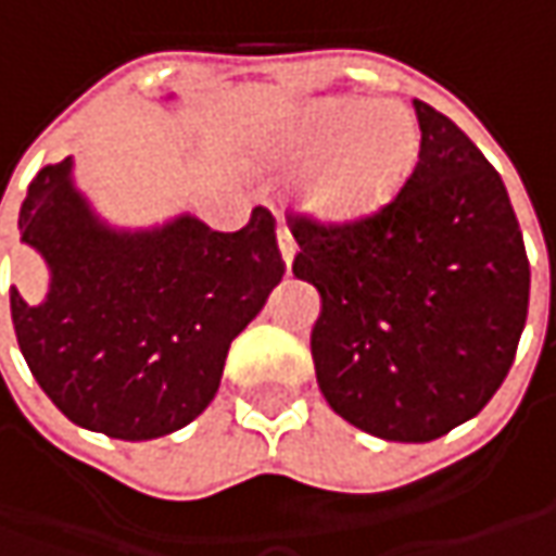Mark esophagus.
Instances as JSON below:
<instances>
[{"instance_id": "1", "label": "esophagus", "mask_w": 556, "mask_h": 556, "mask_svg": "<svg viewBox=\"0 0 556 556\" xmlns=\"http://www.w3.org/2000/svg\"><path fill=\"white\" fill-rule=\"evenodd\" d=\"M278 250H281L285 266H290V263H293V256H296V241H293V235H290L288 225H281V228H278Z\"/></svg>"}]
</instances>
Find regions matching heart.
Instances as JSON below:
<instances>
[{"instance_id":"heart-1","label":"heart","mask_w":556,"mask_h":556,"mask_svg":"<svg viewBox=\"0 0 556 556\" xmlns=\"http://www.w3.org/2000/svg\"><path fill=\"white\" fill-rule=\"evenodd\" d=\"M420 154V129L408 108L365 98H318L303 104L275 141L271 157L309 169L303 201L333 223L380 213L408 182Z\"/></svg>"}]
</instances>
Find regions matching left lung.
I'll use <instances>...</instances> for the list:
<instances>
[{"mask_svg":"<svg viewBox=\"0 0 556 556\" xmlns=\"http://www.w3.org/2000/svg\"><path fill=\"white\" fill-rule=\"evenodd\" d=\"M420 154L368 219L293 216V275L321 293L318 387L337 415L390 442H430L477 417L514 365L529 260L502 176L415 98Z\"/></svg>","mask_w":556,"mask_h":556,"instance_id":"1","label":"left lung"}]
</instances>
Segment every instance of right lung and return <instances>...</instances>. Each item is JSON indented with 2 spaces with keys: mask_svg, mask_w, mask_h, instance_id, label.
Returning a JSON list of instances; mask_svg holds the SVG:
<instances>
[{
  "mask_svg": "<svg viewBox=\"0 0 556 556\" xmlns=\"http://www.w3.org/2000/svg\"><path fill=\"white\" fill-rule=\"evenodd\" d=\"M17 228L49 268L42 303L11 288L17 346L36 383L76 427L129 442L201 415L231 340L285 275L266 206L241 231H213L191 213L114 228L74 185L71 157L36 173Z\"/></svg>",
  "mask_w": 556,
  "mask_h": 556,
  "instance_id": "obj_1",
  "label": "right lung"
}]
</instances>
